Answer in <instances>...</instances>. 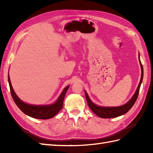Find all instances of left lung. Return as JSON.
Listing matches in <instances>:
<instances>
[{
  "mask_svg": "<svg viewBox=\"0 0 153 153\" xmlns=\"http://www.w3.org/2000/svg\"><path fill=\"white\" fill-rule=\"evenodd\" d=\"M139 64H140L141 69V76L140 82H139V85L137 87V89L135 91L134 95H133L131 99L129 100L128 102L126 103L125 105H123L122 106H98L95 105V104H94L91 101V100L90 99L89 95H87V92L85 91L86 100H87V104H88V106L90 108V109L97 116H98L99 117H100V118H116V117L125 114L126 113L128 112L129 110L132 108V106H134L136 100L137 99L139 92V89H140L141 84L142 83L143 78V65L141 62L140 58H139Z\"/></svg>",
  "mask_w": 153,
  "mask_h": 153,
  "instance_id": "8db88e82",
  "label": "left lung"
}]
</instances>
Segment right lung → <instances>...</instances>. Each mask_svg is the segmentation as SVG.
Listing matches in <instances>:
<instances>
[{"instance_id":"obj_1","label":"right lung","mask_w":153,"mask_h":153,"mask_svg":"<svg viewBox=\"0 0 153 153\" xmlns=\"http://www.w3.org/2000/svg\"><path fill=\"white\" fill-rule=\"evenodd\" d=\"M8 79L10 89L11 95L16 105L25 114L37 119L47 120L53 118L62 108L64 97L66 95L67 90L70 87V85H68L65 87L55 102L51 104V105H30V104L25 103L24 101H22L17 96L12 88L9 74L8 76Z\"/></svg>"}]
</instances>
